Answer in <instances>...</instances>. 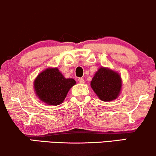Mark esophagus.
Segmentation results:
<instances>
[{"mask_svg":"<svg viewBox=\"0 0 156 156\" xmlns=\"http://www.w3.org/2000/svg\"><path fill=\"white\" fill-rule=\"evenodd\" d=\"M78 81L80 83H84V82H85V81H84V80L82 78H79Z\"/></svg>","mask_w":156,"mask_h":156,"instance_id":"1","label":"esophagus"}]
</instances>
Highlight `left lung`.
<instances>
[{
    "label": "left lung",
    "instance_id": "left-lung-1",
    "mask_svg": "<svg viewBox=\"0 0 156 156\" xmlns=\"http://www.w3.org/2000/svg\"><path fill=\"white\" fill-rule=\"evenodd\" d=\"M121 78L118 73L100 68L90 82L91 87L101 100L109 101L115 99L121 90Z\"/></svg>",
    "mask_w": 156,
    "mask_h": 156
}]
</instances>
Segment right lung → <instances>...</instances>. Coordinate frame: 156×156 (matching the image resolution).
<instances>
[{
  "mask_svg": "<svg viewBox=\"0 0 156 156\" xmlns=\"http://www.w3.org/2000/svg\"><path fill=\"white\" fill-rule=\"evenodd\" d=\"M76 84L74 79H66L57 68L47 69L34 81L36 95L49 105H59L63 101L68 92Z\"/></svg>",
  "mask_w": 156,
  "mask_h": 156,
  "instance_id": "right-lung-1",
  "label": "right lung"
}]
</instances>
